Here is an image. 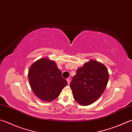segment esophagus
Wrapping results in <instances>:
<instances>
[{"label": "esophagus", "mask_w": 132, "mask_h": 132, "mask_svg": "<svg viewBox=\"0 0 132 132\" xmlns=\"http://www.w3.org/2000/svg\"><path fill=\"white\" fill-rule=\"evenodd\" d=\"M67 82H68V84H69L70 83V78H68V79H67Z\"/></svg>", "instance_id": "1"}]
</instances>
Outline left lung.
<instances>
[{
    "mask_svg": "<svg viewBox=\"0 0 132 132\" xmlns=\"http://www.w3.org/2000/svg\"><path fill=\"white\" fill-rule=\"evenodd\" d=\"M109 78L104 64L90 60L78 69L71 81L70 86L74 99L82 106L92 104L103 93Z\"/></svg>",
    "mask_w": 132,
    "mask_h": 132,
    "instance_id": "left-lung-1",
    "label": "left lung"
}]
</instances>
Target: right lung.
<instances>
[{
    "label": "right lung",
    "mask_w": 132,
    "mask_h": 132,
    "mask_svg": "<svg viewBox=\"0 0 132 132\" xmlns=\"http://www.w3.org/2000/svg\"><path fill=\"white\" fill-rule=\"evenodd\" d=\"M28 78L35 94L46 102L56 99L62 89L68 85L55 62L47 58L38 60L31 66Z\"/></svg>",
    "instance_id": "right-lung-1"
}]
</instances>
